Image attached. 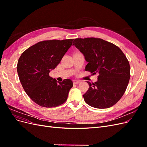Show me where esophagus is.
<instances>
[{
	"instance_id": "34e87169",
	"label": "esophagus",
	"mask_w": 147,
	"mask_h": 147,
	"mask_svg": "<svg viewBox=\"0 0 147 147\" xmlns=\"http://www.w3.org/2000/svg\"><path fill=\"white\" fill-rule=\"evenodd\" d=\"M73 83H74V84H77L80 83V81L76 80H73Z\"/></svg>"
}]
</instances>
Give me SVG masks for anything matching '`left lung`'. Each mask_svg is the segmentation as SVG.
<instances>
[{"label": "left lung", "instance_id": "obj_1", "mask_svg": "<svg viewBox=\"0 0 147 147\" xmlns=\"http://www.w3.org/2000/svg\"><path fill=\"white\" fill-rule=\"evenodd\" d=\"M88 62L85 70L98 74V80L89 84L83 97L97 109H107L121 98L130 79V65L126 56L114 44L97 38H75L73 43Z\"/></svg>", "mask_w": 147, "mask_h": 147}]
</instances>
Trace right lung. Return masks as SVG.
<instances>
[{"label":"right lung","instance_id":"add662e5","mask_svg":"<svg viewBox=\"0 0 147 147\" xmlns=\"http://www.w3.org/2000/svg\"><path fill=\"white\" fill-rule=\"evenodd\" d=\"M74 39L39 42L24 51L18 61L17 72L26 94L43 107H55L66 101L72 81L63 82L49 76L72 46Z\"/></svg>","mask_w":147,"mask_h":147}]
</instances>
